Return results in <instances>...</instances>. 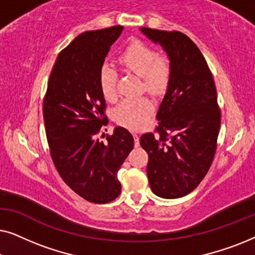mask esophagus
Segmentation results:
<instances>
[{"instance_id": "34e87169", "label": "esophagus", "mask_w": 255, "mask_h": 255, "mask_svg": "<svg viewBox=\"0 0 255 255\" xmlns=\"http://www.w3.org/2000/svg\"><path fill=\"white\" fill-rule=\"evenodd\" d=\"M133 139H134V146L138 147L139 146V135L137 133H133Z\"/></svg>"}]
</instances>
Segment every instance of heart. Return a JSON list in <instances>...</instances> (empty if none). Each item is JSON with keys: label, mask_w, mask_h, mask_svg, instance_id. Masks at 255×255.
<instances>
[{"label": "heart", "mask_w": 255, "mask_h": 255, "mask_svg": "<svg viewBox=\"0 0 255 255\" xmlns=\"http://www.w3.org/2000/svg\"><path fill=\"white\" fill-rule=\"evenodd\" d=\"M122 67L142 79V86L152 95H159L167 88L172 78V65L168 58L159 55L154 48L142 41L135 40L128 45L118 58ZM100 87L108 101L117 99V73L109 65L100 69ZM153 111L151 101L145 97L127 99L115 109V120L118 124L138 130L147 123Z\"/></svg>", "instance_id": "1"}]
</instances>
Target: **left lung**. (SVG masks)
<instances>
[{"instance_id": "1", "label": "left lung", "mask_w": 255, "mask_h": 255, "mask_svg": "<svg viewBox=\"0 0 255 255\" xmlns=\"http://www.w3.org/2000/svg\"><path fill=\"white\" fill-rule=\"evenodd\" d=\"M140 31L161 45L172 65L156 114L159 135L140 137L148 154V182L156 196L179 198L201 183L214 160L221 128L217 92L203 54L189 37L180 31Z\"/></svg>"}]
</instances>
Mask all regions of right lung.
Instances as JSON below:
<instances>
[{"label": "right lung", "instance_id": "add662e5", "mask_svg": "<svg viewBox=\"0 0 255 255\" xmlns=\"http://www.w3.org/2000/svg\"><path fill=\"white\" fill-rule=\"evenodd\" d=\"M122 31L116 25L79 34L59 53L44 97L45 130L55 168L73 191L92 203L118 197L117 173L133 148V137L124 128L107 134L106 142L96 137L108 123L100 69Z\"/></svg>", "mask_w": 255, "mask_h": 255}]
</instances>
